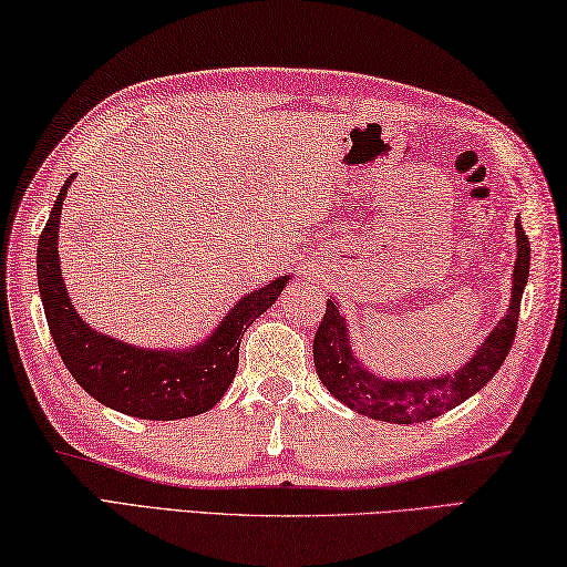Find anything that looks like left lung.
<instances>
[{"instance_id":"left-lung-1","label":"left lung","mask_w":567,"mask_h":567,"mask_svg":"<svg viewBox=\"0 0 567 567\" xmlns=\"http://www.w3.org/2000/svg\"><path fill=\"white\" fill-rule=\"evenodd\" d=\"M514 226L519 252H516L514 265L509 311L487 336L485 343L477 348L473 360H467L465 368L455 370L453 375L431 380H380L358 363L351 343H348L346 321L333 299H329L327 315H323L315 336V365L323 388L346 406L355 409L358 414L390 421V424H421V421L436 419L449 409L463 404L477 390H483L495 378L514 343L522 295L528 280L532 246H528L522 219H516Z\"/></svg>"}]
</instances>
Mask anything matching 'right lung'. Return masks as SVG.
I'll list each match as a JSON object with an SVG mask.
<instances>
[{
  "label": "right lung",
  "mask_w": 567,
  "mask_h": 567,
  "mask_svg": "<svg viewBox=\"0 0 567 567\" xmlns=\"http://www.w3.org/2000/svg\"><path fill=\"white\" fill-rule=\"evenodd\" d=\"M70 183L72 177L58 192L35 250L45 321L70 375L94 400L128 416L173 421L207 412L234 382L246 329L272 307L290 277H277L240 299L209 339L189 351H146L114 341L78 317L60 277L58 221Z\"/></svg>",
  "instance_id": "obj_1"
}]
</instances>
